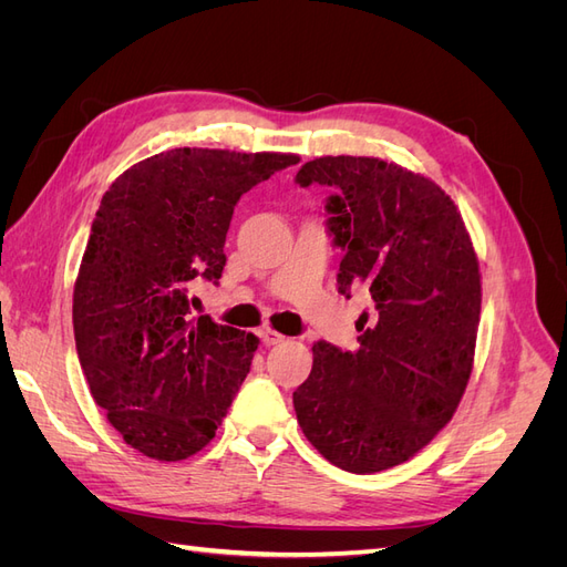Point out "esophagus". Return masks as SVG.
Here are the masks:
<instances>
[{
	"instance_id": "obj_1",
	"label": "esophagus",
	"mask_w": 567,
	"mask_h": 567,
	"mask_svg": "<svg viewBox=\"0 0 567 567\" xmlns=\"http://www.w3.org/2000/svg\"><path fill=\"white\" fill-rule=\"evenodd\" d=\"M260 338H262L265 346H279V342L286 340V336H281L279 331H274V329H262Z\"/></svg>"
}]
</instances>
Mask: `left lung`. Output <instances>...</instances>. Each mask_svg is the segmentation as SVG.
I'll return each instance as SVG.
<instances>
[{
    "label": "left lung",
    "instance_id": "8db88e82",
    "mask_svg": "<svg viewBox=\"0 0 567 567\" xmlns=\"http://www.w3.org/2000/svg\"><path fill=\"white\" fill-rule=\"evenodd\" d=\"M300 186L326 203L340 260L338 290H362L359 350L312 348L293 392L305 437L333 466L379 473L409 461L450 423L473 371L480 267L454 200L419 173L364 156L305 163Z\"/></svg>",
    "mask_w": 567,
    "mask_h": 567
}]
</instances>
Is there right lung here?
I'll return each instance as SVG.
<instances>
[{
  "instance_id": "1",
  "label": "right lung",
  "mask_w": 567,
  "mask_h": 567,
  "mask_svg": "<svg viewBox=\"0 0 567 567\" xmlns=\"http://www.w3.org/2000/svg\"><path fill=\"white\" fill-rule=\"evenodd\" d=\"M296 163L173 148L125 169L101 198L73 290L75 348L94 402L144 456L188 458L227 416L260 340L194 317L192 290L219 281L238 198Z\"/></svg>"
}]
</instances>
